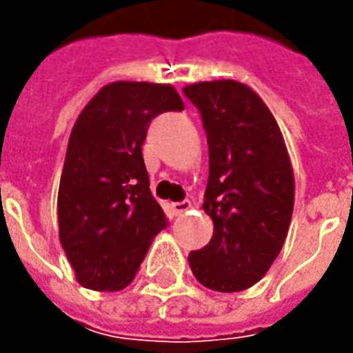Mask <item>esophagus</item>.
<instances>
[{
  "mask_svg": "<svg viewBox=\"0 0 353 353\" xmlns=\"http://www.w3.org/2000/svg\"><path fill=\"white\" fill-rule=\"evenodd\" d=\"M172 212H174V215H181L183 212H187L189 208H191V202L189 200H181V202H172Z\"/></svg>",
  "mask_w": 353,
  "mask_h": 353,
  "instance_id": "1",
  "label": "esophagus"
}]
</instances>
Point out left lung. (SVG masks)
I'll list each match as a JSON object with an SVG mask.
<instances>
[{
	"mask_svg": "<svg viewBox=\"0 0 353 353\" xmlns=\"http://www.w3.org/2000/svg\"><path fill=\"white\" fill-rule=\"evenodd\" d=\"M199 108L210 151L204 212L214 236L191 252L194 278L234 293L268 272L288 236L295 177L276 119L259 94L238 81H204L183 88Z\"/></svg>",
	"mask_w": 353,
	"mask_h": 353,
	"instance_id": "left-lung-1",
	"label": "left lung"
}]
</instances>
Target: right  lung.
<instances>
[{
  "mask_svg": "<svg viewBox=\"0 0 353 353\" xmlns=\"http://www.w3.org/2000/svg\"><path fill=\"white\" fill-rule=\"evenodd\" d=\"M164 111H183L172 85L117 81L73 124L58 189V229L83 288H126L168 225L141 154L149 124Z\"/></svg>",
  "mask_w": 353,
  "mask_h": 353,
  "instance_id": "1",
  "label": "right lung"
}]
</instances>
